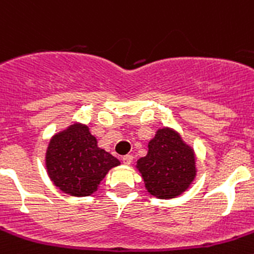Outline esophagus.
Here are the masks:
<instances>
[{"label":"esophagus","mask_w":254,"mask_h":254,"mask_svg":"<svg viewBox=\"0 0 254 254\" xmlns=\"http://www.w3.org/2000/svg\"><path fill=\"white\" fill-rule=\"evenodd\" d=\"M132 160H133V156H132V155H129V154L125 155V156L122 158V161L126 164V165H129V164L132 163Z\"/></svg>","instance_id":"obj_1"}]
</instances>
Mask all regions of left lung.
Returning <instances> with one entry per match:
<instances>
[{"mask_svg": "<svg viewBox=\"0 0 254 254\" xmlns=\"http://www.w3.org/2000/svg\"><path fill=\"white\" fill-rule=\"evenodd\" d=\"M136 167L147 192L161 199L182 194L196 177L193 150L170 128L158 129L147 155L138 159Z\"/></svg>", "mask_w": 254, "mask_h": 254, "instance_id": "1", "label": "left lung"}]
</instances>
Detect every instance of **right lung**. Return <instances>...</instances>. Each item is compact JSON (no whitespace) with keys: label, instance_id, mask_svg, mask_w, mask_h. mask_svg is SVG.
I'll list each match as a JSON object with an SVG mask.
<instances>
[{"label":"right lung","instance_id":"right-lung-1","mask_svg":"<svg viewBox=\"0 0 254 254\" xmlns=\"http://www.w3.org/2000/svg\"><path fill=\"white\" fill-rule=\"evenodd\" d=\"M120 160L98 147V141L84 125H71L55 134L46 154L47 172L62 192L71 196H90L98 190L109 169Z\"/></svg>","mask_w":254,"mask_h":254}]
</instances>
